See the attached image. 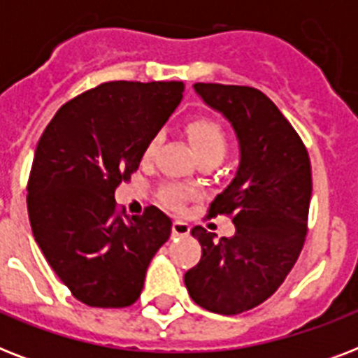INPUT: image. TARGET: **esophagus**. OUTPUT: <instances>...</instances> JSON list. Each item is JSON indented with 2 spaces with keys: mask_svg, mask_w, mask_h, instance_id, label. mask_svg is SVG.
<instances>
[{
  "mask_svg": "<svg viewBox=\"0 0 358 358\" xmlns=\"http://www.w3.org/2000/svg\"><path fill=\"white\" fill-rule=\"evenodd\" d=\"M191 227L185 221H174L173 223V236H187Z\"/></svg>",
  "mask_w": 358,
  "mask_h": 358,
  "instance_id": "obj_1",
  "label": "esophagus"
}]
</instances>
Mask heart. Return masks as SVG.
Instances as JSON below:
<instances>
[{
	"label": "heart",
	"instance_id": "heart-1",
	"mask_svg": "<svg viewBox=\"0 0 358 358\" xmlns=\"http://www.w3.org/2000/svg\"><path fill=\"white\" fill-rule=\"evenodd\" d=\"M185 134L189 137L191 145L195 146L196 154H199L202 163L210 162L217 165L219 162H223L224 154L229 150V135H227L224 128L217 120L210 119V117H193L185 124ZM159 143H162L159 135H154L148 141L145 154H143L145 162L154 159V156L159 150ZM159 195H162V201L169 208L180 210L185 204V201L189 199V191L178 184H167L163 185Z\"/></svg>",
	"mask_w": 358,
	"mask_h": 358
}]
</instances>
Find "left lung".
Instances as JSON below:
<instances>
[{
  "label": "left lung",
  "instance_id": "left-lung-1",
  "mask_svg": "<svg viewBox=\"0 0 358 358\" xmlns=\"http://www.w3.org/2000/svg\"><path fill=\"white\" fill-rule=\"evenodd\" d=\"M206 106L232 124L241 148L238 173L210 204V217L230 215L232 238L191 230L201 262L184 282L196 305L234 316L271 297L299 258L312 196L306 146L278 108L258 89L195 83Z\"/></svg>",
  "mask_w": 358,
  "mask_h": 358
}]
</instances>
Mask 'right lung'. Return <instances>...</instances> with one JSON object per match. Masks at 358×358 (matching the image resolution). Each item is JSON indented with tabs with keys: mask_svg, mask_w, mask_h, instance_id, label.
Here are the masks:
<instances>
[{
	"mask_svg": "<svg viewBox=\"0 0 358 358\" xmlns=\"http://www.w3.org/2000/svg\"><path fill=\"white\" fill-rule=\"evenodd\" d=\"M182 81H109L59 109L36 145L27 212L35 241L76 299L124 308L173 221L156 206L120 215L115 189L182 100Z\"/></svg>",
	"mask_w": 358,
	"mask_h": 358,
	"instance_id": "obj_1",
	"label": "right lung"
}]
</instances>
